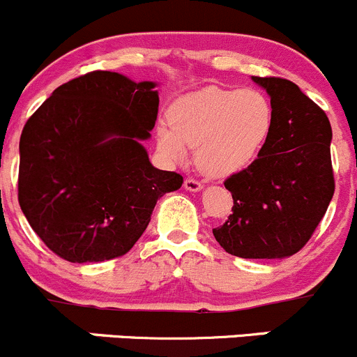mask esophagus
Returning <instances> with one entry per match:
<instances>
[{"label":"esophagus","mask_w":357,"mask_h":357,"mask_svg":"<svg viewBox=\"0 0 357 357\" xmlns=\"http://www.w3.org/2000/svg\"><path fill=\"white\" fill-rule=\"evenodd\" d=\"M183 187H185V190H189V192H197V190L203 189L201 182H197V180H194V178H185Z\"/></svg>","instance_id":"1"}]
</instances>
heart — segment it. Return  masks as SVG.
Segmentation results:
<instances>
[{"mask_svg":"<svg viewBox=\"0 0 357 357\" xmlns=\"http://www.w3.org/2000/svg\"><path fill=\"white\" fill-rule=\"evenodd\" d=\"M170 125L156 126L158 149L183 163L197 147V165L211 177L246 170L262 154L274 126V109L259 90L210 86L178 97L168 111Z\"/></svg>","mask_w":357,"mask_h":357,"instance_id":"1","label":"heart"}]
</instances>
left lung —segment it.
Segmentation results:
<instances>
[{
    "label": "left lung",
    "instance_id": "left-lung-1",
    "mask_svg": "<svg viewBox=\"0 0 357 357\" xmlns=\"http://www.w3.org/2000/svg\"><path fill=\"white\" fill-rule=\"evenodd\" d=\"M252 79L271 97L273 133L255 163L224 182L234 206L213 236L241 259H287L309 241L333 197L331 125L291 81Z\"/></svg>",
    "mask_w": 357,
    "mask_h": 357
}]
</instances>
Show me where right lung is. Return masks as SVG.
Returning a JSON list of instances; mask_svg holds the SVG:
<instances>
[{"instance_id": "obj_1", "label": "right lung", "mask_w": 357, "mask_h": 357, "mask_svg": "<svg viewBox=\"0 0 357 357\" xmlns=\"http://www.w3.org/2000/svg\"><path fill=\"white\" fill-rule=\"evenodd\" d=\"M154 81L93 70L63 83L20 135L19 203L33 231L73 264L121 257L158 199L182 187L149 161L160 97Z\"/></svg>"}]
</instances>
